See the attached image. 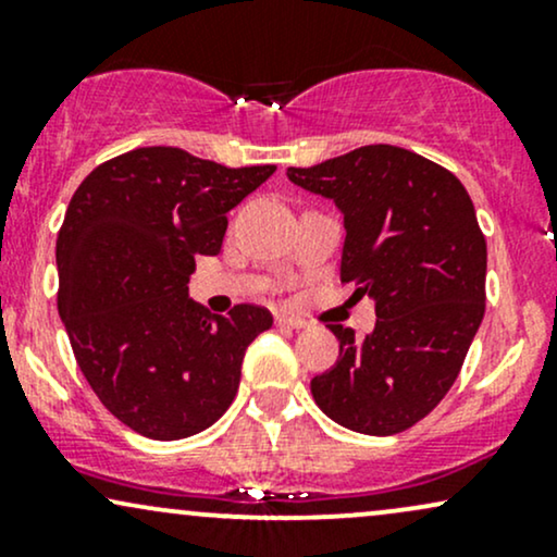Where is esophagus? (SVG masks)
Segmentation results:
<instances>
[{
	"mask_svg": "<svg viewBox=\"0 0 557 557\" xmlns=\"http://www.w3.org/2000/svg\"><path fill=\"white\" fill-rule=\"evenodd\" d=\"M277 324H280V327H287V330H306V327H309V322H304V319L293 317V314H277Z\"/></svg>",
	"mask_w": 557,
	"mask_h": 557,
	"instance_id": "esophagus-1",
	"label": "esophagus"
}]
</instances>
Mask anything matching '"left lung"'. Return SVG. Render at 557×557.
<instances>
[{
  "label": "left lung",
  "instance_id": "1",
  "mask_svg": "<svg viewBox=\"0 0 557 557\" xmlns=\"http://www.w3.org/2000/svg\"><path fill=\"white\" fill-rule=\"evenodd\" d=\"M287 181L341 209V280L376 314L363 341L330 324L341 356L311 395L345 430H408L445 398L482 324L487 243L474 203L453 172L389 144L287 168Z\"/></svg>",
  "mask_w": 557,
  "mask_h": 557
}]
</instances>
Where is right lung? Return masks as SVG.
<instances>
[{
    "mask_svg": "<svg viewBox=\"0 0 557 557\" xmlns=\"http://www.w3.org/2000/svg\"><path fill=\"white\" fill-rule=\"evenodd\" d=\"M274 170L146 146L99 164L70 198L57 309L96 398L133 432L190 437L238 393L246 348L272 314L240 304L212 317L188 280L196 257L220 253L230 209Z\"/></svg>",
    "mask_w": 557,
    "mask_h": 557,
    "instance_id": "obj_1",
    "label": "right lung"
}]
</instances>
